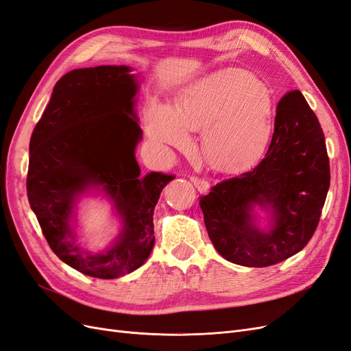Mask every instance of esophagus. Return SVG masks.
<instances>
[{"label":"esophagus","instance_id":"34e87169","mask_svg":"<svg viewBox=\"0 0 351 351\" xmlns=\"http://www.w3.org/2000/svg\"><path fill=\"white\" fill-rule=\"evenodd\" d=\"M190 182L195 184V187L199 190V192H208L209 190V183L206 182V180L200 178L197 176H190Z\"/></svg>","mask_w":351,"mask_h":351}]
</instances>
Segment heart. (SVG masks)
<instances>
[{"mask_svg": "<svg viewBox=\"0 0 351 351\" xmlns=\"http://www.w3.org/2000/svg\"><path fill=\"white\" fill-rule=\"evenodd\" d=\"M188 132H204L202 154L218 171H240L267 151L274 132L268 88L240 69L209 74L180 92L173 110L154 104L146 132L155 143L184 149Z\"/></svg>", "mask_w": 351, "mask_h": 351, "instance_id": "heart-1", "label": "heart"}]
</instances>
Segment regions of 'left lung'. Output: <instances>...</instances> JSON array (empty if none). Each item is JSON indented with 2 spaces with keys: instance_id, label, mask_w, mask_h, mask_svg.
I'll list each match as a JSON object with an SVG mask.
<instances>
[{
  "instance_id": "8db88e82",
  "label": "left lung",
  "mask_w": 351,
  "mask_h": 351,
  "mask_svg": "<svg viewBox=\"0 0 351 351\" xmlns=\"http://www.w3.org/2000/svg\"><path fill=\"white\" fill-rule=\"evenodd\" d=\"M329 158L316 114L300 90L277 105L274 134L262 161L200 196L208 236L218 253L243 267H271L300 252L319 224L329 189ZM269 204L274 226L251 224V204Z\"/></svg>"
}]
</instances>
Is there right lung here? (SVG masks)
Here are the masks:
<instances>
[{
	"instance_id": "obj_1",
	"label": "right lung",
	"mask_w": 351,
	"mask_h": 351,
	"mask_svg": "<svg viewBox=\"0 0 351 351\" xmlns=\"http://www.w3.org/2000/svg\"><path fill=\"white\" fill-rule=\"evenodd\" d=\"M130 67L71 70L54 86L29 145L27 199L57 256L89 277L111 280L133 272L152 252L154 209L176 176L141 177L134 147L142 130L133 119L137 83ZM102 185L125 222L114 246L84 255L73 246L69 218L82 190Z\"/></svg>"
}]
</instances>
